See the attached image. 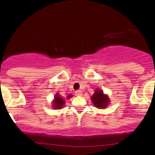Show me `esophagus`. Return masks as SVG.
I'll list each match as a JSON object with an SVG mask.
<instances>
[{
    "instance_id": "34e87169",
    "label": "esophagus",
    "mask_w": 155,
    "mask_h": 155,
    "mask_svg": "<svg viewBox=\"0 0 155 155\" xmlns=\"http://www.w3.org/2000/svg\"><path fill=\"white\" fill-rule=\"evenodd\" d=\"M82 95V92L81 90H77L75 91V95L76 96H81Z\"/></svg>"
}]
</instances>
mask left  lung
I'll list each match as a JSON object with an SVG mask.
<instances>
[{"mask_svg": "<svg viewBox=\"0 0 155 155\" xmlns=\"http://www.w3.org/2000/svg\"><path fill=\"white\" fill-rule=\"evenodd\" d=\"M93 105L99 109H104L107 107L109 104L110 99L107 95L103 93V91L100 89H97L90 98Z\"/></svg>", "mask_w": 155, "mask_h": 155, "instance_id": "left-lung-1", "label": "left lung"}]
</instances>
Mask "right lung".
<instances>
[{
  "label": "right lung",
  "instance_id": "1",
  "mask_svg": "<svg viewBox=\"0 0 155 155\" xmlns=\"http://www.w3.org/2000/svg\"><path fill=\"white\" fill-rule=\"evenodd\" d=\"M72 97H73V95H68L67 96V99H70V98ZM65 98L62 97L59 94H56L55 97H54L53 101L52 102V104H52V106H53V109L60 110V109H62V108L65 106Z\"/></svg>",
  "mask_w": 155,
  "mask_h": 155
}]
</instances>
